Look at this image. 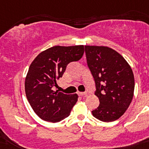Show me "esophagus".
I'll use <instances>...</instances> for the list:
<instances>
[{
	"mask_svg": "<svg viewBox=\"0 0 149 149\" xmlns=\"http://www.w3.org/2000/svg\"><path fill=\"white\" fill-rule=\"evenodd\" d=\"M78 95H79V96H82V97H86L87 95V94L85 93H79V92Z\"/></svg>",
	"mask_w": 149,
	"mask_h": 149,
	"instance_id": "obj_1",
	"label": "esophagus"
}]
</instances>
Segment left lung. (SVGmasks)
<instances>
[{
    "instance_id": "8db88e82",
    "label": "left lung",
    "mask_w": 149,
    "mask_h": 149,
    "mask_svg": "<svg viewBox=\"0 0 149 149\" xmlns=\"http://www.w3.org/2000/svg\"><path fill=\"white\" fill-rule=\"evenodd\" d=\"M87 64L94 78L100 106L92 111L102 122H113L129 108L135 79L131 66L123 56L103 46H85Z\"/></svg>"
}]
</instances>
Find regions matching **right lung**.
<instances>
[{
    "label": "right lung",
    "mask_w": 149,
    "mask_h": 149,
    "mask_svg": "<svg viewBox=\"0 0 149 149\" xmlns=\"http://www.w3.org/2000/svg\"><path fill=\"white\" fill-rule=\"evenodd\" d=\"M84 46H55L41 52L29 67L25 79V93L35 113L44 121L58 123L70 114L78 100L77 94L54 91L70 63L78 61Z\"/></svg>",
    "instance_id": "obj_1"
}]
</instances>
